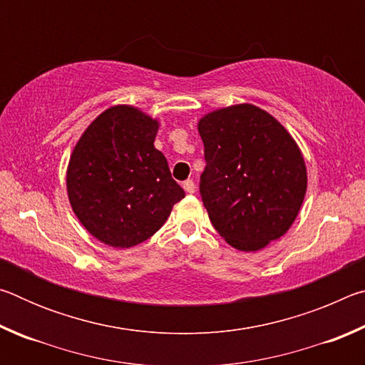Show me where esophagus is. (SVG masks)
Listing matches in <instances>:
<instances>
[{"label":"esophagus","mask_w":365,"mask_h":365,"mask_svg":"<svg viewBox=\"0 0 365 365\" xmlns=\"http://www.w3.org/2000/svg\"><path fill=\"white\" fill-rule=\"evenodd\" d=\"M183 188H185V191H187V193H195L196 185H195L193 180H185L183 182Z\"/></svg>","instance_id":"esophagus-1"}]
</instances>
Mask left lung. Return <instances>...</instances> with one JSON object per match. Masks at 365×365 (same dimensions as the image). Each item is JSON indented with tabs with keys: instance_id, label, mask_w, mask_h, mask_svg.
<instances>
[{
	"instance_id": "obj_1",
	"label": "left lung",
	"mask_w": 365,
	"mask_h": 365,
	"mask_svg": "<svg viewBox=\"0 0 365 365\" xmlns=\"http://www.w3.org/2000/svg\"><path fill=\"white\" fill-rule=\"evenodd\" d=\"M206 168L202 205L215 230L240 251L279 240L304 200V159L285 127L252 104H237L197 123Z\"/></svg>"
}]
</instances>
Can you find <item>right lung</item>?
Instances as JSON below:
<instances>
[{
	"instance_id": "add662e5",
	"label": "right lung",
	"mask_w": 365,
	"mask_h": 365,
	"mask_svg": "<svg viewBox=\"0 0 365 365\" xmlns=\"http://www.w3.org/2000/svg\"><path fill=\"white\" fill-rule=\"evenodd\" d=\"M158 122L132 106L104 110L80 137L67 168L73 212L95 238L132 248L153 237L185 196L154 148Z\"/></svg>"
}]
</instances>
